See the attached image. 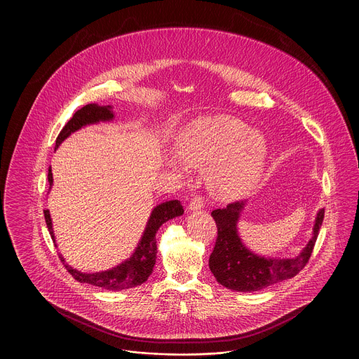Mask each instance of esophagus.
Segmentation results:
<instances>
[{"mask_svg":"<svg viewBox=\"0 0 359 359\" xmlns=\"http://www.w3.org/2000/svg\"><path fill=\"white\" fill-rule=\"evenodd\" d=\"M205 206V201L202 196H194L193 199L190 201V205H189V209L191 210H201L203 209Z\"/></svg>","mask_w":359,"mask_h":359,"instance_id":"34e87169","label":"esophagus"}]
</instances>
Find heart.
<instances>
[{"label": "heart", "mask_w": 359, "mask_h": 359, "mask_svg": "<svg viewBox=\"0 0 359 359\" xmlns=\"http://www.w3.org/2000/svg\"><path fill=\"white\" fill-rule=\"evenodd\" d=\"M177 154L186 165L203 168L209 190L225 201L248 195L261 180L268 160V142L243 121L216 116L195 121L177 140ZM172 168L180 170L176 160Z\"/></svg>", "instance_id": "1"}]
</instances>
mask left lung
<instances>
[{"label": "left lung", "mask_w": 359, "mask_h": 359, "mask_svg": "<svg viewBox=\"0 0 359 359\" xmlns=\"http://www.w3.org/2000/svg\"><path fill=\"white\" fill-rule=\"evenodd\" d=\"M245 206L243 201L216 209L212 216L217 225V239L209 258V268L221 285L228 290L251 292L297 276L309 262L324 220V209L317 213L313 238L295 258H264L245 248L236 224Z\"/></svg>", "instance_id": "1"}]
</instances>
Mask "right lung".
I'll list each match as a JSON object with an SVG mask.
<instances>
[{"mask_svg": "<svg viewBox=\"0 0 359 359\" xmlns=\"http://www.w3.org/2000/svg\"><path fill=\"white\" fill-rule=\"evenodd\" d=\"M111 118H113V111H111V107H98L95 104H88V105L83 107L82 109L76 111L72 116V118L64 126V128L61 130V133L55 139V147H58L60 143L67 137H69L72 133L82 128L83 126L111 120ZM48 180H49V184L52 186L53 175H52L50 168H49V173H48ZM183 213H184L183 206L176 199L168 201V202L156 206L154 210L151 212L150 219L147 221L143 236L139 242L135 252L133 254V257L128 261L120 264L118 266L113 268L111 271L98 272V273H82L76 269H72L69 265H67L61 255H58V258L61 259L62 265L72 275V277L81 283H87V284H91V285H95V287H100L104 290H109V291H120V290L137 287V285L143 284L149 278L153 272L154 265H156V258H157L156 257L157 255L156 233H157L158 228L165 221L182 216ZM43 215H45V220H46L48 229L50 232V236L55 242V235H53V229H52V219H50L49 210L48 209L43 210Z\"/></svg>", "mask_w": 359, "mask_h": 359, "instance_id": "add662e5", "label": "right lung"}]
</instances>
